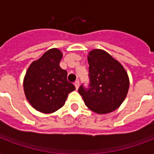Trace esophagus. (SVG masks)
I'll use <instances>...</instances> for the list:
<instances>
[{"label":"esophagus","mask_w":154,"mask_h":154,"mask_svg":"<svg viewBox=\"0 0 154 154\" xmlns=\"http://www.w3.org/2000/svg\"><path fill=\"white\" fill-rule=\"evenodd\" d=\"M74 85H75V87H76V89H78V88H79V85H80L79 81H76V82H74Z\"/></svg>","instance_id":"esophagus-1"}]
</instances>
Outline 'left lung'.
<instances>
[{
  "instance_id": "1",
  "label": "left lung",
  "mask_w": 154,
  "mask_h": 154,
  "mask_svg": "<svg viewBox=\"0 0 154 154\" xmlns=\"http://www.w3.org/2000/svg\"><path fill=\"white\" fill-rule=\"evenodd\" d=\"M89 88L78 92L89 109L105 114L114 111L126 97L129 80L124 67L107 52L94 49L88 56Z\"/></svg>"
}]
</instances>
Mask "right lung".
I'll return each instance as SVG.
<instances>
[{"label": "right lung", "mask_w": 154, "mask_h": 154, "mask_svg": "<svg viewBox=\"0 0 154 154\" xmlns=\"http://www.w3.org/2000/svg\"><path fill=\"white\" fill-rule=\"evenodd\" d=\"M62 53L51 49L30 65L24 78V91L35 109L51 113L62 107L75 86L68 82L67 71L60 67Z\"/></svg>", "instance_id": "obj_1"}]
</instances>
